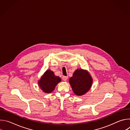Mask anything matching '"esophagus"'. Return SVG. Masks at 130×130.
Here are the masks:
<instances>
[{"mask_svg": "<svg viewBox=\"0 0 130 130\" xmlns=\"http://www.w3.org/2000/svg\"><path fill=\"white\" fill-rule=\"evenodd\" d=\"M67 78H68V77H67V76H63V80L64 81H67Z\"/></svg>", "mask_w": 130, "mask_h": 130, "instance_id": "1", "label": "esophagus"}]
</instances>
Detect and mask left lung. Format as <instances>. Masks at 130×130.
<instances>
[{"mask_svg":"<svg viewBox=\"0 0 130 130\" xmlns=\"http://www.w3.org/2000/svg\"><path fill=\"white\" fill-rule=\"evenodd\" d=\"M69 82L74 93L77 96H82L91 88L92 79L87 70L78 69L69 79Z\"/></svg>","mask_w":130,"mask_h":130,"instance_id":"8db88e82","label":"left lung"}]
</instances>
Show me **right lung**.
Masks as SVG:
<instances>
[{
  "mask_svg": "<svg viewBox=\"0 0 130 130\" xmlns=\"http://www.w3.org/2000/svg\"><path fill=\"white\" fill-rule=\"evenodd\" d=\"M61 81V79L54 75V72L48 69L44 73L38 84L41 89L45 93L51 92L57 85Z\"/></svg>",
  "mask_w": 130,
  "mask_h": 130,
  "instance_id": "add662e5",
  "label": "right lung"
}]
</instances>
